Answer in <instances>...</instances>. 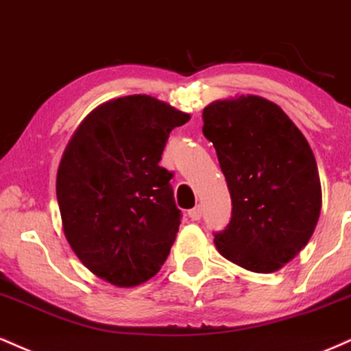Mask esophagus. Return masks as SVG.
<instances>
[{
    "label": "esophagus",
    "mask_w": 351,
    "mask_h": 351,
    "mask_svg": "<svg viewBox=\"0 0 351 351\" xmlns=\"http://www.w3.org/2000/svg\"><path fill=\"white\" fill-rule=\"evenodd\" d=\"M202 215H204V210H202L200 205H197L195 208L189 210V217H191L192 220H195V221H197V220H200Z\"/></svg>",
    "instance_id": "34e87169"
}]
</instances>
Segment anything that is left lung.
<instances>
[{
	"label": "left lung",
	"instance_id": "left-lung-1",
	"mask_svg": "<svg viewBox=\"0 0 351 351\" xmlns=\"http://www.w3.org/2000/svg\"><path fill=\"white\" fill-rule=\"evenodd\" d=\"M202 119L233 207L228 225L213 232L218 253L245 269L273 273L307 245L319 221L314 152L278 105L254 95L210 103Z\"/></svg>",
	"mask_w": 351,
	"mask_h": 351
}]
</instances>
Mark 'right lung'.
Wrapping results in <instances>:
<instances>
[{
    "label": "right lung",
    "mask_w": 351,
    "mask_h": 351,
    "mask_svg": "<svg viewBox=\"0 0 351 351\" xmlns=\"http://www.w3.org/2000/svg\"><path fill=\"white\" fill-rule=\"evenodd\" d=\"M191 119L147 95L103 103L78 126L57 172L64 233L98 278L131 287L164 265L179 232L167 138Z\"/></svg>",
    "instance_id": "right-lung-1"
}]
</instances>
